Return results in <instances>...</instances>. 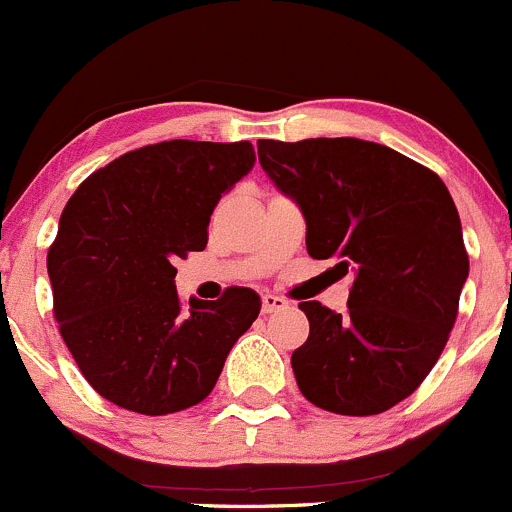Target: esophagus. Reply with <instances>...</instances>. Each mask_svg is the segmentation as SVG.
Instances as JSON below:
<instances>
[{
	"label": "esophagus",
	"mask_w": 512,
	"mask_h": 512,
	"mask_svg": "<svg viewBox=\"0 0 512 512\" xmlns=\"http://www.w3.org/2000/svg\"><path fill=\"white\" fill-rule=\"evenodd\" d=\"M261 301H263V313H276V311H283V308H288L286 298L276 296V293H263Z\"/></svg>",
	"instance_id": "34e87169"
}]
</instances>
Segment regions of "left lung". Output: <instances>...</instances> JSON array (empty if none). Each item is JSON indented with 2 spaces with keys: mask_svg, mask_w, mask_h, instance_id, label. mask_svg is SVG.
<instances>
[{
  "mask_svg": "<svg viewBox=\"0 0 512 512\" xmlns=\"http://www.w3.org/2000/svg\"><path fill=\"white\" fill-rule=\"evenodd\" d=\"M258 161L306 219V249L351 273L348 311L301 301L291 356L303 396L341 416H376L411 396L443 353L468 278L460 216L438 174L353 139L258 141Z\"/></svg>",
  "mask_w": 512,
  "mask_h": 512,
  "instance_id": "1",
  "label": "left lung"
}]
</instances>
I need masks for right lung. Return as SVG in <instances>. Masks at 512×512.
Segmentation results:
<instances>
[{
  "label": "right lung",
  "instance_id": "obj_1",
  "mask_svg": "<svg viewBox=\"0 0 512 512\" xmlns=\"http://www.w3.org/2000/svg\"><path fill=\"white\" fill-rule=\"evenodd\" d=\"M249 141L141 146L74 191L47 256L54 318L99 396L141 416L196 406L261 311L256 291L176 293L179 258L204 251L221 194L254 169Z\"/></svg>",
  "mask_w": 512,
  "mask_h": 512
}]
</instances>
